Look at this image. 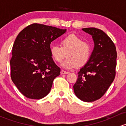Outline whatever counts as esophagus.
Returning <instances> with one entry per match:
<instances>
[{
    "instance_id": "1",
    "label": "esophagus",
    "mask_w": 126,
    "mask_h": 126,
    "mask_svg": "<svg viewBox=\"0 0 126 126\" xmlns=\"http://www.w3.org/2000/svg\"><path fill=\"white\" fill-rule=\"evenodd\" d=\"M68 73H69V72H68V71H66L64 70L61 71V74H67Z\"/></svg>"
}]
</instances>
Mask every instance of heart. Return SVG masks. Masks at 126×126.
Returning <instances> with one entry per match:
<instances>
[{"mask_svg": "<svg viewBox=\"0 0 126 126\" xmlns=\"http://www.w3.org/2000/svg\"><path fill=\"white\" fill-rule=\"evenodd\" d=\"M61 46L54 45L50 47V55L57 63H61L67 58L62 66L67 69L83 66L88 61L91 55L90 46L74 35L66 36L61 41Z\"/></svg>", "mask_w": 126, "mask_h": 126, "instance_id": "obj_1", "label": "heart"}]
</instances>
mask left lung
Listing matches in <instances>:
<instances>
[{
	"label": "left lung",
	"mask_w": 126,
	"mask_h": 126,
	"mask_svg": "<svg viewBox=\"0 0 126 126\" xmlns=\"http://www.w3.org/2000/svg\"><path fill=\"white\" fill-rule=\"evenodd\" d=\"M92 36L94 47L88 62L78 72L74 91L84 102L101 98L113 82L116 74L117 52L110 38L100 29H82Z\"/></svg>",
	"instance_id": "8db88e82"
}]
</instances>
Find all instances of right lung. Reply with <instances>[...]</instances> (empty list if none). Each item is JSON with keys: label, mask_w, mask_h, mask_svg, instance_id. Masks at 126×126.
Instances as JSON below:
<instances>
[{"label": "right lung", "mask_w": 126, "mask_h": 126, "mask_svg": "<svg viewBox=\"0 0 126 126\" xmlns=\"http://www.w3.org/2000/svg\"><path fill=\"white\" fill-rule=\"evenodd\" d=\"M66 31L34 23L16 37L10 60L11 78L27 98L40 99L50 92L54 79L60 73L50 55V43Z\"/></svg>", "instance_id": "add662e5"}]
</instances>
